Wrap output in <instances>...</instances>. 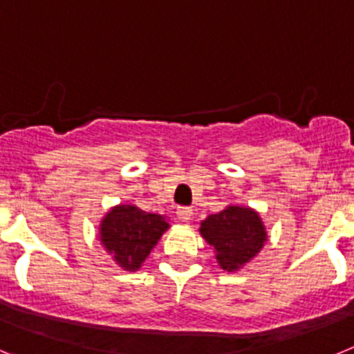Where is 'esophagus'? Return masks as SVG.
Listing matches in <instances>:
<instances>
[{
	"label": "esophagus",
	"instance_id": "obj_1",
	"mask_svg": "<svg viewBox=\"0 0 354 354\" xmlns=\"http://www.w3.org/2000/svg\"><path fill=\"white\" fill-rule=\"evenodd\" d=\"M176 215L181 222H189L192 218V208L189 206H181V208L176 209Z\"/></svg>",
	"mask_w": 354,
	"mask_h": 354
}]
</instances>
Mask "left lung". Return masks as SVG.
<instances>
[{
  "instance_id": "left-lung-1",
  "label": "left lung",
  "mask_w": 354,
  "mask_h": 354,
  "mask_svg": "<svg viewBox=\"0 0 354 354\" xmlns=\"http://www.w3.org/2000/svg\"><path fill=\"white\" fill-rule=\"evenodd\" d=\"M201 236L215 250V259L224 272H238L250 263L268 240L259 213L248 206L229 205L201 222Z\"/></svg>"
}]
</instances>
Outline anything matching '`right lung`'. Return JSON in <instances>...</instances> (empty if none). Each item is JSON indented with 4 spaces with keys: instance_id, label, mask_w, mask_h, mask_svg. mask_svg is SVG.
I'll use <instances>...</instances> for the list:
<instances>
[{
    "instance_id": "right-lung-1",
    "label": "right lung",
    "mask_w": 354,
    "mask_h": 354,
    "mask_svg": "<svg viewBox=\"0 0 354 354\" xmlns=\"http://www.w3.org/2000/svg\"><path fill=\"white\" fill-rule=\"evenodd\" d=\"M167 229L164 215L142 212L136 205H118L100 221L98 236L120 268L138 272Z\"/></svg>"
}]
</instances>
